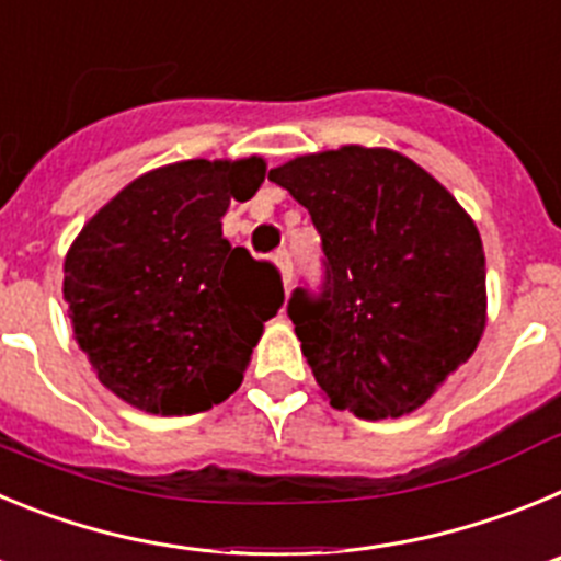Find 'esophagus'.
<instances>
[{"label":"esophagus","instance_id":"1","mask_svg":"<svg viewBox=\"0 0 561 561\" xmlns=\"http://www.w3.org/2000/svg\"><path fill=\"white\" fill-rule=\"evenodd\" d=\"M275 264L280 270V277H284V286L289 289L291 286V252L289 250H277L275 252Z\"/></svg>","mask_w":561,"mask_h":561}]
</instances>
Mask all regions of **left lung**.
I'll return each mask as SVG.
<instances>
[{
	"mask_svg": "<svg viewBox=\"0 0 561 561\" xmlns=\"http://www.w3.org/2000/svg\"><path fill=\"white\" fill-rule=\"evenodd\" d=\"M323 238L320 295L289 317L331 408L359 419L419 410L478 348L485 257L474 221L424 168L388 148L342 146L272 168Z\"/></svg>",
	"mask_w": 561,
	"mask_h": 561,
	"instance_id": "1",
	"label": "left lung"
}]
</instances>
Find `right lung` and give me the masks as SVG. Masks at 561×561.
I'll return each mask as SVG.
<instances>
[{"instance_id": "right-lung-1", "label": "right lung", "mask_w": 561, "mask_h": 561, "mask_svg": "<svg viewBox=\"0 0 561 561\" xmlns=\"http://www.w3.org/2000/svg\"><path fill=\"white\" fill-rule=\"evenodd\" d=\"M264 173L261 157L148 171L69 247L64 300L76 340L131 408L202 413L244 379L284 284L275 264L221 236V216L232 199H252Z\"/></svg>"}]
</instances>
